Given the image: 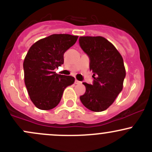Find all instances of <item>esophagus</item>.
<instances>
[{
	"label": "esophagus",
	"instance_id": "obj_1",
	"mask_svg": "<svg viewBox=\"0 0 152 152\" xmlns=\"http://www.w3.org/2000/svg\"><path fill=\"white\" fill-rule=\"evenodd\" d=\"M75 84H81V81H78V80H75Z\"/></svg>",
	"mask_w": 152,
	"mask_h": 152
}]
</instances>
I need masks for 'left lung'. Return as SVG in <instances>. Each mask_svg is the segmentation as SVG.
<instances>
[{"mask_svg": "<svg viewBox=\"0 0 152 152\" xmlns=\"http://www.w3.org/2000/svg\"><path fill=\"white\" fill-rule=\"evenodd\" d=\"M79 41L89 57V70L94 79L92 84L83 82L86 91L80 100L90 111H105L122 90L126 76L122 57L111 43L101 36H81Z\"/></svg>", "mask_w": 152, "mask_h": 152, "instance_id": "left-lung-1", "label": "left lung"}]
</instances>
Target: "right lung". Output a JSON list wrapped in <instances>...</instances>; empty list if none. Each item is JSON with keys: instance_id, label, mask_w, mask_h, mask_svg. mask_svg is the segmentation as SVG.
Listing matches in <instances>:
<instances>
[{"instance_id": "right-lung-1", "label": "right lung", "mask_w": 152, "mask_h": 152, "mask_svg": "<svg viewBox=\"0 0 152 152\" xmlns=\"http://www.w3.org/2000/svg\"><path fill=\"white\" fill-rule=\"evenodd\" d=\"M78 36L54 34L39 40L28 50L23 63L25 84L30 100L38 108L50 110L59 104L65 89L74 77L56 73L64 63V53Z\"/></svg>"}]
</instances>
